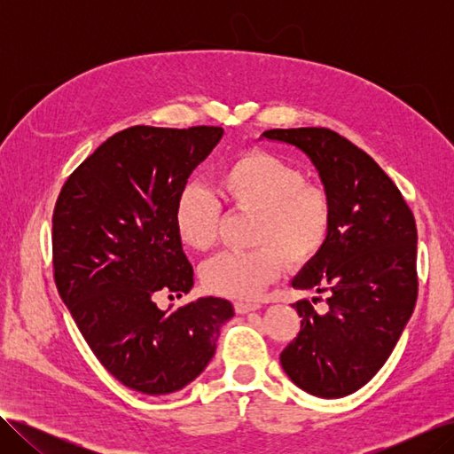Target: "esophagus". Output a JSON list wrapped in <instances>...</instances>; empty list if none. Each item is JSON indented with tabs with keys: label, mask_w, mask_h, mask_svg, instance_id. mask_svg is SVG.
Masks as SVG:
<instances>
[{
	"label": "esophagus",
	"mask_w": 454,
	"mask_h": 454,
	"mask_svg": "<svg viewBox=\"0 0 454 454\" xmlns=\"http://www.w3.org/2000/svg\"><path fill=\"white\" fill-rule=\"evenodd\" d=\"M257 309H261L259 303H246V301H237V303H235V310H237L239 314L250 312V310H257Z\"/></svg>",
	"instance_id": "1"
}]
</instances>
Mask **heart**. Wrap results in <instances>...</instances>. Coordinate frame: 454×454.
Here are the masks:
<instances>
[{"label": "heart", "mask_w": 454, "mask_h": 454, "mask_svg": "<svg viewBox=\"0 0 454 454\" xmlns=\"http://www.w3.org/2000/svg\"><path fill=\"white\" fill-rule=\"evenodd\" d=\"M214 189L231 208L257 214L248 252H222L206 261L200 278L208 290L232 299H254L284 267L299 269L318 257L333 225L327 189L307 182L294 164L265 151H248L223 164ZM222 204L208 189L187 185L174 206L180 240L197 252L217 240Z\"/></svg>", "instance_id": "obj_1"}]
</instances>
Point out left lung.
<instances>
[{
	"mask_svg": "<svg viewBox=\"0 0 454 454\" xmlns=\"http://www.w3.org/2000/svg\"><path fill=\"white\" fill-rule=\"evenodd\" d=\"M263 136L305 151L333 202L324 250L294 280L295 290L327 294V312L297 301L301 332L280 364L312 395H348L375 377L413 314L415 215L388 174L335 130L272 129Z\"/></svg>",
	"mask_w": 454,
	"mask_h": 454,
	"instance_id": "left-lung-1",
	"label": "left lung"
}]
</instances>
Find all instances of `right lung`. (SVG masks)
Masks as SVG:
<instances>
[{
  "label": "right lung",
  "instance_id": "1",
  "mask_svg": "<svg viewBox=\"0 0 454 454\" xmlns=\"http://www.w3.org/2000/svg\"><path fill=\"white\" fill-rule=\"evenodd\" d=\"M222 127L136 125L107 138L70 174L52 212L54 284L98 362L125 387L160 395L197 379L235 316L202 297L167 314L155 297H182L193 267L174 227L187 177Z\"/></svg>",
  "mask_w": 454,
  "mask_h": 454
}]
</instances>
